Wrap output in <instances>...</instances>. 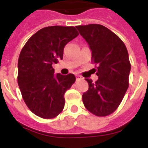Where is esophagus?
Masks as SVG:
<instances>
[{"label":"esophagus","mask_w":148,"mask_h":148,"mask_svg":"<svg viewBox=\"0 0 148 148\" xmlns=\"http://www.w3.org/2000/svg\"><path fill=\"white\" fill-rule=\"evenodd\" d=\"M80 79H81V76H80V75H76L77 81V80H80Z\"/></svg>","instance_id":"obj_1"}]
</instances>
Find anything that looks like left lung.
Instances as JSON below:
<instances>
[{"instance_id":"left-lung-1","label":"left lung","mask_w":148,"mask_h":148,"mask_svg":"<svg viewBox=\"0 0 148 148\" xmlns=\"http://www.w3.org/2000/svg\"><path fill=\"white\" fill-rule=\"evenodd\" d=\"M79 33L92 51L98 80L88 83L83 94L84 107L97 117L111 114L119 107L129 86L131 63L124 42L114 32L101 24L77 26Z\"/></svg>"}]
</instances>
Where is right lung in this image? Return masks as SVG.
<instances>
[{"label":"right lung","mask_w":148,"mask_h":148,"mask_svg":"<svg viewBox=\"0 0 148 148\" xmlns=\"http://www.w3.org/2000/svg\"><path fill=\"white\" fill-rule=\"evenodd\" d=\"M78 34L74 27H46L20 53L17 83L26 105L38 117L54 118L64 108V95L76 78L73 74L54 75L52 64L62 60L65 45Z\"/></svg>","instance_id":"obj_1"}]
</instances>
